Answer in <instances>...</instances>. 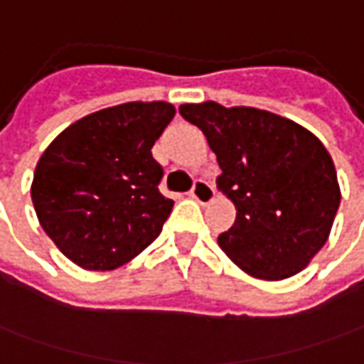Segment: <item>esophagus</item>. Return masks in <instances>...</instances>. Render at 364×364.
Masks as SVG:
<instances>
[{
	"instance_id": "obj_1",
	"label": "esophagus",
	"mask_w": 364,
	"mask_h": 364,
	"mask_svg": "<svg viewBox=\"0 0 364 364\" xmlns=\"http://www.w3.org/2000/svg\"><path fill=\"white\" fill-rule=\"evenodd\" d=\"M189 195L193 197L195 201H199L201 205H205V203H211V201H213V197H215V187H213V183L205 181V179H197V181L193 183Z\"/></svg>"
}]
</instances>
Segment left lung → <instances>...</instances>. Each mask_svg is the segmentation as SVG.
<instances>
[{"label": "left lung", "instance_id": "1", "mask_svg": "<svg viewBox=\"0 0 364 364\" xmlns=\"http://www.w3.org/2000/svg\"><path fill=\"white\" fill-rule=\"evenodd\" d=\"M218 155V187L237 209L221 250L254 278L284 280L326 244L341 203L328 151L304 127L252 107L181 105Z\"/></svg>", "mask_w": 364, "mask_h": 364}]
</instances>
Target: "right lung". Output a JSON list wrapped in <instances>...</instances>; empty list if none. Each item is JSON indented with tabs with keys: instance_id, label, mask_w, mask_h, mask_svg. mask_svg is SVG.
Masks as SVG:
<instances>
[{
	"instance_id": "right-lung-1",
	"label": "right lung",
	"mask_w": 364,
	"mask_h": 364,
	"mask_svg": "<svg viewBox=\"0 0 364 364\" xmlns=\"http://www.w3.org/2000/svg\"><path fill=\"white\" fill-rule=\"evenodd\" d=\"M175 117L169 102H127L70 124L33 173L40 225L84 269H114L155 242L173 209L159 191L153 144Z\"/></svg>"
}]
</instances>
